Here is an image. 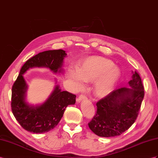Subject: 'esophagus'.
<instances>
[{"instance_id":"34e87169","label":"esophagus","mask_w":158,"mask_h":158,"mask_svg":"<svg viewBox=\"0 0 158 158\" xmlns=\"http://www.w3.org/2000/svg\"><path fill=\"white\" fill-rule=\"evenodd\" d=\"M85 99H87V97L85 95H83V94H81V95H80L79 96V98H77V102L79 103V102H81V101L85 100Z\"/></svg>"}]
</instances>
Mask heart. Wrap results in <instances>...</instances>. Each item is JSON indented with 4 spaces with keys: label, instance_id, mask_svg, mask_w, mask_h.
Here are the masks:
<instances>
[{
    "label": "heart",
    "instance_id": "b5f03b06",
    "mask_svg": "<svg viewBox=\"0 0 158 158\" xmlns=\"http://www.w3.org/2000/svg\"><path fill=\"white\" fill-rule=\"evenodd\" d=\"M119 69L111 60L102 56H91L83 60L77 69L69 68L68 76L78 89L83 81L94 82V92L99 98L107 97L114 91L120 78Z\"/></svg>",
    "mask_w": 158,
    "mask_h": 158
}]
</instances>
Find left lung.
Wrapping results in <instances>:
<instances>
[{"instance_id":"1","label":"left lung","mask_w":158,"mask_h":158,"mask_svg":"<svg viewBox=\"0 0 158 158\" xmlns=\"http://www.w3.org/2000/svg\"><path fill=\"white\" fill-rule=\"evenodd\" d=\"M129 87L113 91L96 103V114L89 127L100 137L118 136L135 122L144 97V87L139 75L133 73Z\"/></svg>"}]
</instances>
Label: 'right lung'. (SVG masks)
<instances>
[{"mask_svg": "<svg viewBox=\"0 0 158 158\" xmlns=\"http://www.w3.org/2000/svg\"><path fill=\"white\" fill-rule=\"evenodd\" d=\"M66 56L62 49L43 51L27 60L22 67L12 87L11 109L15 118L25 130L35 133L48 132L57 125L65 108L75 103L76 95L62 91L57 85L41 105L31 106L25 99L28 87L23 74L33 67H46L54 73H60L63 71L61 67Z\"/></svg>", "mask_w": 158, "mask_h": 158, "instance_id": "1", "label": "right lung"}]
</instances>
